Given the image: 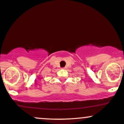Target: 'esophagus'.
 I'll list each match as a JSON object with an SVG mask.
<instances>
[{"mask_svg": "<svg viewBox=\"0 0 124 124\" xmlns=\"http://www.w3.org/2000/svg\"><path fill=\"white\" fill-rule=\"evenodd\" d=\"M66 69V67H63V68H62V69Z\"/></svg>", "mask_w": 124, "mask_h": 124, "instance_id": "1", "label": "esophagus"}]
</instances>
